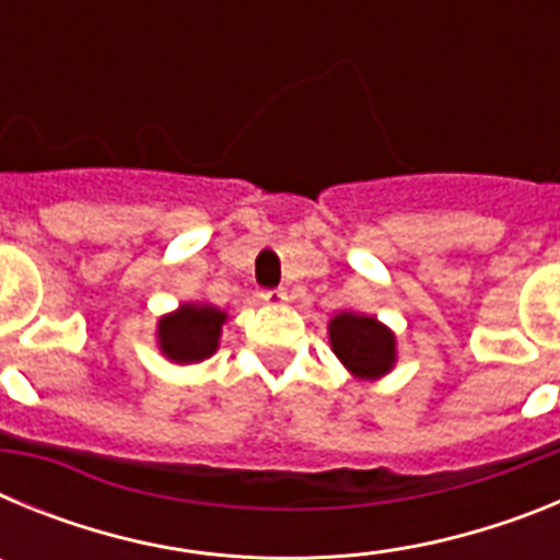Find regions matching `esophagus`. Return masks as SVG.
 Masks as SVG:
<instances>
[{"label":"esophagus","mask_w":560,"mask_h":560,"mask_svg":"<svg viewBox=\"0 0 560 560\" xmlns=\"http://www.w3.org/2000/svg\"><path fill=\"white\" fill-rule=\"evenodd\" d=\"M260 300L269 305H283L285 300H289V294H285L283 289H266V291H260Z\"/></svg>","instance_id":"obj_1"}]
</instances>
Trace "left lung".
I'll use <instances>...</instances> for the list:
<instances>
[{
  "label": "left lung",
  "instance_id": "1",
  "mask_svg": "<svg viewBox=\"0 0 560 560\" xmlns=\"http://www.w3.org/2000/svg\"><path fill=\"white\" fill-rule=\"evenodd\" d=\"M330 345L341 364L361 378H378L395 361V336L373 316L339 314L330 323Z\"/></svg>",
  "mask_w": 560,
  "mask_h": 560
}]
</instances>
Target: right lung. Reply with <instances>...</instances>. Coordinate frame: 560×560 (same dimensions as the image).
Segmentation results:
<instances>
[{"mask_svg":"<svg viewBox=\"0 0 560 560\" xmlns=\"http://www.w3.org/2000/svg\"><path fill=\"white\" fill-rule=\"evenodd\" d=\"M224 319V311L210 308V305H182L176 314L165 316L160 323L162 353L179 364L207 359L219 348Z\"/></svg>","mask_w":560,"mask_h":560,"instance_id":"1","label":"right lung"}]
</instances>
